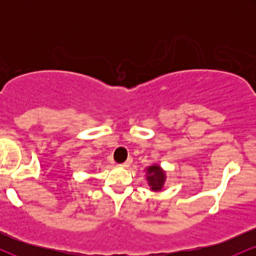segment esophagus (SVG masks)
Listing matches in <instances>:
<instances>
[{
  "mask_svg": "<svg viewBox=\"0 0 256 256\" xmlns=\"http://www.w3.org/2000/svg\"><path fill=\"white\" fill-rule=\"evenodd\" d=\"M131 164H132V158H128V160H126L124 164H122V165H120V166H122V167H125V168H126V167H128V166H130Z\"/></svg>",
  "mask_w": 256,
  "mask_h": 256,
  "instance_id": "34e87169",
  "label": "esophagus"
}]
</instances>
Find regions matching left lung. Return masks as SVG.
Wrapping results in <instances>:
<instances>
[{
    "mask_svg": "<svg viewBox=\"0 0 256 256\" xmlns=\"http://www.w3.org/2000/svg\"><path fill=\"white\" fill-rule=\"evenodd\" d=\"M146 179L152 192H161L166 182V172L161 168L160 165H154L146 168Z\"/></svg>",
    "mask_w": 256,
    "mask_h": 256,
    "instance_id": "obj_1",
    "label": "left lung"
}]
</instances>
